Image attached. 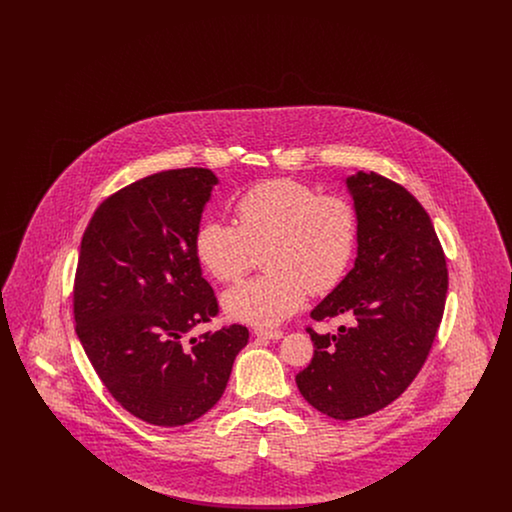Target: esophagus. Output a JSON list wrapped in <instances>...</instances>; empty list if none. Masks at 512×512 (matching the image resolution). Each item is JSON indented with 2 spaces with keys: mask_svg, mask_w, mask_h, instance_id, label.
I'll list each match as a JSON object with an SVG mask.
<instances>
[{
  "mask_svg": "<svg viewBox=\"0 0 512 512\" xmlns=\"http://www.w3.org/2000/svg\"><path fill=\"white\" fill-rule=\"evenodd\" d=\"M253 332H255V336L267 338V340H280L284 336L282 330H272V328H255Z\"/></svg>",
  "mask_w": 512,
  "mask_h": 512,
  "instance_id": "obj_1",
  "label": "esophagus"
}]
</instances>
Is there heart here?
Instances as JSON below:
<instances>
[{
    "label": "heart",
    "mask_w": 512,
    "mask_h": 512,
    "mask_svg": "<svg viewBox=\"0 0 512 512\" xmlns=\"http://www.w3.org/2000/svg\"><path fill=\"white\" fill-rule=\"evenodd\" d=\"M236 226L207 220L195 234V257L220 284H236L263 253L265 274L222 295L228 317L272 326L292 317L309 292H332L349 272L359 224L353 203L318 194L293 178L257 182L234 201Z\"/></svg>",
    "instance_id": "1"
}]
</instances>
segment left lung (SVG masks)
<instances>
[{
  "instance_id": "left-lung-1",
  "label": "left lung",
  "mask_w": 512,
  "mask_h": 512,
  "mask_svg": "<svg viewBox=\"0 0 512 512\" xmlns=\"http://www.w3.org/2000/svg\"><path fill=\"white\" fill-rule=\"evenodd\" d=\"M359 238L355 267L311 311L349 315L338 334L307 332L313 361L297 376L301 395L336 420L388 407L426 363L445 309L449 276L430 215L401 184L376 172L347 178Z\"/></svg>"
}]
</instances>
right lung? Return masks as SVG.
<instances>
[{"label":"right lung","mask_w":512,"mask_h":512,"mask_svg":"<svg viewBox=\"0 0 512 512\" xmlns=\"http://www.w3.org/2000/svg\"><path fill=\"white\" fill-rule=\"evenodd\" d=\"M217 182L197 167L151 174L109 195L82 236L76 336L115 401L153 426L207 413L249 340L242 324L186 340L219 315L194 249Z\"/></svg>","instance_id":"obj_1"}]
</instances>
